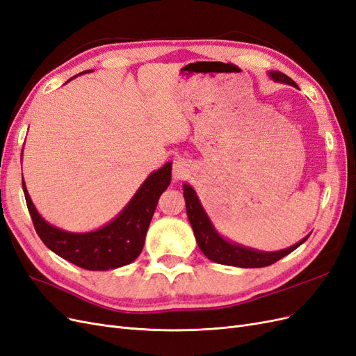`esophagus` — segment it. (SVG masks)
<instances>
[{"mask_svg":"<svg viewBox=\"0 0 356 356\" xmlns=\"http://www.w3.org/2000/svg\"><path fill=\"white\" fill-rule=\"evenodd\" d=\"M191 172V166L186 159H177L174 160V168H172V177L175 181H181L188 178Z\"/></svg>","mask_w":356,"mask_h":356,"instance_id":"esophagus-1","label":"esophagus"}]
</instances>
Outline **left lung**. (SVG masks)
I'll return each mask as SVG.
<instances>
[{"instance_id": "left-lung-1", "label": "left lung", "mask_w": 356, "mask_h": 356, "mask_svg": "<svg viewBox=\"0 0 356 356\" xmlns=\"http://www.w3.org/2000/svg\"><path fill=\"white\" fill-rule=\"evenodd\" d=\"M268 77H270L276 83H285V84L297 88V84L284 72L268 71ZM182 190H184L187 217H188V221L193 227V232H195V238L200 248V251L207 255L209 260L218 263V264L243 267V268L270 266V264L276 263L277 260H281V258H284L285 255L293 252L294 250H297V248L301 243H305L309 238V234H307L306 238H303L296 245L286 248V250L272 251V252L258 251V250H254V248H248L241 243L232 242L229 239L222 238V236L218 233V230L215 229V225L212 224L211 218L208 217L207 211L203 209L195 188L188 186L186 182V184L182 186Z\"/></svg>"}]
</instances>
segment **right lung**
Wrapping results in <instances>:
<instances>
[{
    "label": "right lung",
    "mask_w": 356,
    "mask_h": 356,
    "mask_svg": "<svg viewBox=\"0 0 356 356\" xmlns=\"http://www.w3.org/2000/svg\"><path fill=\"white\" fill-rule=\"evenodd\" d=\"M170 174L172 163L168 161L147 177L114 220L98 230L86 233H72L49 224L32 203L25 181H22V188L37 234L50 251L86 270H111L131 264L141 254L159 197L170 184Z\"/></svg>",
    "instance_id": "add662e5"
}]
</instances>
